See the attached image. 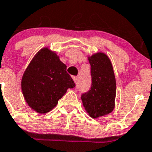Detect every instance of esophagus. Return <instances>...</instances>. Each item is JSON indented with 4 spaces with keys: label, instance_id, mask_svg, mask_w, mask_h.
<instances>
[{
    "label": "esophagus",
    "instance_id": "1",
    "mask_svg": "<svg viewBox=\"0 0 152 152\" xmlns=\"http://www.w3.org/2000/svg\"><path fill=\"white\" fill-rule=\"evenodd\" d=\"M73 79L75 82H78V79H79V77L78 76H73Z\"/></svg>",
    "mask_w": 152,
    "mask_h": 152
}]
</instances>
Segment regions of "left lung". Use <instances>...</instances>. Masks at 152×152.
<instances>
[{"mask_svg": "<svg viewBox=\"0 0 152 152\" xmlns=\"http://www.w3.org/2000/svg\"><path fill=\"white\" fill-rule=\"evenodd\" d=\"M91 64V85L81 99L91 117L108 114L114 107L116 79L111 62L104 53H99L88 58Z\"/></svg>", "mask_w": 152, "mask_h": 152, "instance_id": "obj_1", "label": "left lung"}]
</instances>
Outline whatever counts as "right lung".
I'll return each instance as SVG.
<instances>
[{"label": "right lung", "instance_id": "right-lung-1", "mask_svg": "<svg viewBox=\"0 0 152 152\" xmlns=\"http://www.w3.org/2000/svg\"><path fill=\"white\" fill-rule=\"evenodd\" d=\"M67 66L47 48L35 56L21 81L25 100L31 108L40 113L52 110L68 88L76 85L67 73Z\"/></svg>", "mask_w": 152, "mask_h": 152}]
</instances>
